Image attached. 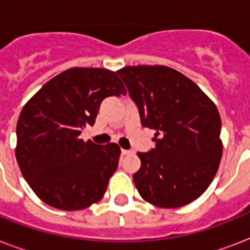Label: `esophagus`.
I'll return each instance as SVG.
<instances>
[{
	"mask_svg": "<svg viewBox=\"0 0 250 250\" xmlns=\"http://www.w3.org/2000/svg\"><path fill=\"white\" fill-rule=\"evenodd\" d=\"M131 150H127V149H122V156H128V154H131Z\"/></svg>",
	"mask_w": 250,
	"mask_h": 250,
	"instance_id": "obj_1",
	"label": "esophagus"
}]
</instances>
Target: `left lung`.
<instances>
[{
  "mask_svg": "<svg viewBox=\"0 0 250 250\" xmlns=\"http://www.w3.org/2000/svg\"><path fill=\"white\" fill-rule=\"evenodd\" d=\"M117 74L137 105L141 125L154 129L156 146L137 153L133 183L145 201L180 208L201 196L222 158V122L200 86L166 66H125Z\"/></svg>",
  "mask_w": 250,
  "mask_h": 250,
  "instance_id": "obj_1",
  "label": "left lung"
}]
</instances>
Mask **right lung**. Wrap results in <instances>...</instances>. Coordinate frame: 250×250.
<instances>
[{
    "label": "right lung",
    "mask_w": 250,
    "mask_h": 250,
    "mask_svg": "<svg viewBox=\"0 0 250 250\" xmlns=\"http://www.w3.org/2000/svg\"><path fill=\"white\" fill-rule=\"evenodd\" d=\"M125 94L117 72L74 67L49 80L21 109L15 157L36 196L61 210L100 201L115 172L121 148L79 139L93 125L101 102Z\"/></svg>",
    "instance_id": "add662e5"
}]
</instances>
